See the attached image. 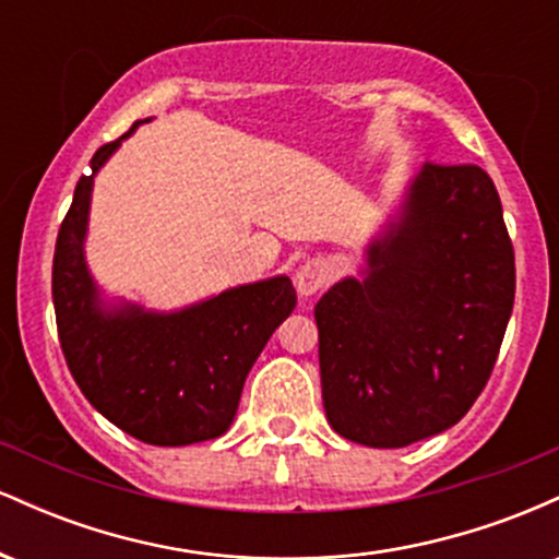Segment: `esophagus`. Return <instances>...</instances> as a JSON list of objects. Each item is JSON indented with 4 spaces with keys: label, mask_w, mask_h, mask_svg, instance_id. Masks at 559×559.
Segmentation results:
<instances>
[{
    "label": "esophagus",
    "mask_w": 559,
    "mask_h": 559,
    "mask_svg": "<svg viewBox=\"0 0 559 559\" xmlns=\"http://www.w3.org/2000/svg\"><path fill=\"white\" fill-rule=\"evenodd\" d=\"M294 284L301 297H312V294L323 292L331 284V267L323 260H310L305 265H299L297 275H294Z\"/></svg>",
    "instance_id": "obj_1"
}]
</instances>
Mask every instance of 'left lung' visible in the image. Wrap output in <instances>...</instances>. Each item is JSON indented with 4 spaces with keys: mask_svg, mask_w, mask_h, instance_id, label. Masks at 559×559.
I'll return each instance as SVG.
<instances>
[{
    "mask_svg": "<svg viewBox=\"0 0 559 559\" xmlns=\"http://www.w3.org/2000/svg\"><path fill=\"white\" fill-rule=\"evenodd\" d=\"M512 301L515 252L489 173L426 163L368 243L362 278L316 305L333 431L400 449L452 428L489 381Z\"/></svg>",
    "mask_w": 559,
    "mask_h": 559,
    "instance_id": "1",
    "label": "left lung"
}]
</instances>
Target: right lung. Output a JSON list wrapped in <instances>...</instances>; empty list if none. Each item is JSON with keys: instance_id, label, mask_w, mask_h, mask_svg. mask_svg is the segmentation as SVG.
Segmentation results:
<instances>
[{"instance_id": "add662e5", "label": "right lung", "mask_w": 559, "mask_h": 559, "mask_svg": "<svg viewBox=\"0 0 559 559\" xmlns=\"http://www.w3.org/2000/svg\"><path fill=\"white\" fill-rule=\"evenodd\" d=\"M139 126L99 146L92 176L75 183L55 247L57 333L75 383L107 420L144 444L186 447L228 431L243 381L297 292L275 275L176 312L102 301L83 254L94 176Z\"/></svg>"}]
</instances>
